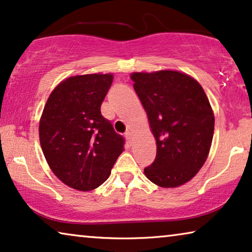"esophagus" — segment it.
Returning <instances> with one entry per match:
<instances>
[{
    "instance_id": "esophagus-1",
    "label": "esophagus",
    "mask_w": 252,
    "mask_h": 252,
    "mask_svg": "<svg viewBox=\"0 0 252 252\" xmlns=\"http://www.w3.org/2000/svg\"><path fill=\"white\" fill-rule=\"evenodd\" d=\"M132 136H133L132 131H126V138L127 140H129V143L131 141V139H132Z\"/></svg>"
}]
</instances>
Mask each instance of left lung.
Returning a JSON list of instances; mask_svg holds the SVG:
<instances>
[{
	"label": "left lung",
	"mask_w": 252,
	"mask_h": 252,
	"mask_svg": "<svg viewBox=\"0 0 252 252\" xmlns=\"http://www.w3.org/2000/svg\"><path fill=\"white\" fill-rule=\"evenodd\" d=\"M131 80L157 140V158L145 176L160 187L182 186L202 168L211 147L215 116L207 94L177 70L132 73Z\"/></svg>",
	"instance_id": "1"
}]
</instances>
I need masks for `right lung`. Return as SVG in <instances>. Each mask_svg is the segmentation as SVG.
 <instances>
[{
    "instance_id": "1",
    "label": "right lung",
    "mask_w": 252,
    "mask_h": 252,
    "mask_svg": "<svg viewBox=\"0 0 252 252\" xmlns=\"http://www.w3.org/2000/svg\"><path fill=\"white\" fill-rule=\"evenodd\" d=\"M112 74L63 80L49 95L40 120V143L52 172L67 186L92 190L105 183L125 138L101 115Z\"/></svg>"
}]
</instances>
